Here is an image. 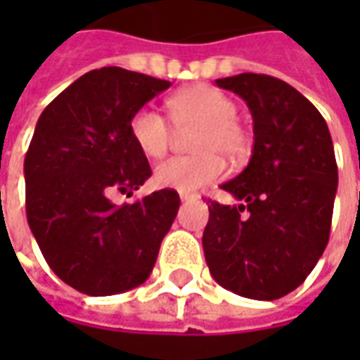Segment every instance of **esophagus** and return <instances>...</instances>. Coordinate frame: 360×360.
<instances>
[{
  "mask_svg": "<svg viewBox=\"0 0 360 360\" xmlns=\"http://www.w3.org/2000/svg\"><path fill=\"white\" fill-rule=\"evenodd\" d=\"M198 196L196 194H192V192H180V200L188 202V200H196Z\"/></svg>",
  "mask_w": 360,
  "mask_h": 360,
  "instance_id": "1",
  "label": "esophagus"
}]
</instances>
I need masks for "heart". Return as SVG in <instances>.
<instances>
[{"instance_id":"heart-1","label":"heart","mask_w":360,"mask_h":360,"mask_svg":"<svg viewBox=\"0 0 360 360\" xmlns=\"http://www.w3.org/2000/svg\"><path fill=\"white\" fill-rule=\"evenodd\" d=\"M168 114L178 130L196 126L190 136L192 156H174L160 162L154 182L176 192H196L220 180L226 162L242 160L250 150V134L236 120V102L214 86H190L176 91L166 102ZM134 144L148 158H160L172 144V126L154 108H140L130 118Z\"/></svg>"}]
</instances>
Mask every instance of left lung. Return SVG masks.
I'll use <instances>...</instances> for the list:
<instances>
[{"label": "left lung", "mask_w": 360, "mask_h": 360, "mask_svg": "<svg viewBox=\"0 0 360 360\" xmlns=\"http://www.w3.org/2000/svg\"><path fill=\"white\" fill-rule=\"evenodd\" d=\"M246 102L255 122L248 166L222 184L242 204L208 202L202 246L220 286L276 300L304 283L330 234L339 170L321 112L292 86L264 74L216 79Z\"/></svg>", "instance_id": "8db88e82"}]
</instances>
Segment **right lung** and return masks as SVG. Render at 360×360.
I'll return each mask as SVG.
<instances>
[{"label":"right lung","instance_id":"obj_1","mask_svg":"<svg viewBox=\"0 0 360 360\" xmlns=\"http://www.w3.org/2000/svg\"><path fill=\"white\" fill-rule=\"evenodd\" d=\"M170 82L100 68L77 77L41 112L25 162V212L41 255L63 283L90 297L146 283L180 196L164 188L116 206L152 176L130 118Z\"/></svg>","mask_w":360,"mask_h":360}]
</instances>
